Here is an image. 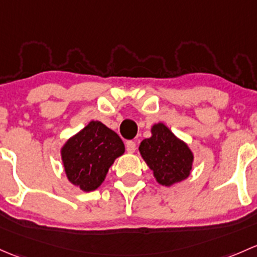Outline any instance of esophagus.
Returning a JSON list of instances; mask_svg holds the SVG:
<instances>
[{
  "label": "esophagus",
  "instance_id": "esophagus-1",
  "mask_svg": "<svg viewBox=\"0 0 257 257\" xmlns=\"http://www.w3.org/2000/svg\"><path fill=\"white\" fill-rule=\"evenodd\" d=\"M126 151L128 153H134L136 151V144L134 141H127L126 142Z\"/></svg>",
  "mask_w": 257,
  "mask_h": 257
}]
</instances>
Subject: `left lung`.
<instances>
[{
  "label": "left lung",
  "instance_id": "8db88e82",
  "mask_svg": "<svg viewBox=\"0 0 257 257\" xmlns=\"http://www.w3.org/2000/svg\"><path fill=\"white\" fill-rule=\"evenodd\" d=\"M152 136L145 139L139 150L156 181L169 187L184 181L190 174L194 156L186 142L174 136L165 123L158 122L151 128Z\"/></svg>",
  "mask_w": 257,
  "mask_h": 257
}]
</instances>
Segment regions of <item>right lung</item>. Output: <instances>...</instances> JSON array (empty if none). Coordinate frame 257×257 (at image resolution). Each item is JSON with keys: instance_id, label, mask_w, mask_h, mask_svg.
I'll return each instance as SVG.
<instances>
[{"instance_id": "add662e5", "label": "right lung", "mask_w": 257, "mask_h": 257, "mask_svg": "<svg viewBox=\"0 0 257 257\" xmlns=\"http://www.w3.org/2000/svg\"><path fill=\"white\" fill-rule=\"evenodd\" d=\"M125 152L116 132L100 121H90L62 147V161L70 183L84 192L97 189L113 161Z\"/></svg>"}]
</instances>
